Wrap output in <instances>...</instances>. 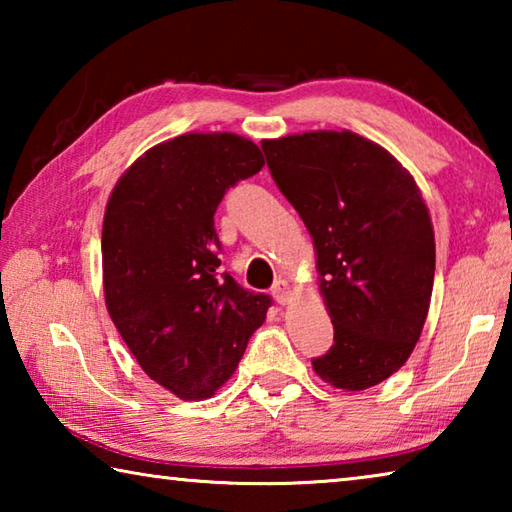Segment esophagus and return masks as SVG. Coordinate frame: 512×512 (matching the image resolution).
Masks as SVG:
<instances>
[{
	"instance_id": "esophagus-1",
	"label": "esophagus",
	"mask_w": 512,
	"mask_h": 512,
	"mask_svg": "<svg viewBox=\"0 0 512 512\" xmlns=\"http://www.w3.org/2000/svg\"><path fill=\"white\" fill-rule=\"evenodd\" d=\"M273 298H275L277 302H280V305H289L291 298H293V293H291L289 282H284V280H277V282L273 284Z\"/></svg>"
}]
</instances>
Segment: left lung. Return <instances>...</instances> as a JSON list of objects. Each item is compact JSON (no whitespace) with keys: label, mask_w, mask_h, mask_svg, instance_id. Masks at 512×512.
<instances>
[{"label":"left lung","mask_w":512,"mask_h":512,"mask_svg":"<svg viewBox=\"0 0 512 512\" xmlns=\"http://www.w3.org/2000/svg\"><path fill=\"white\" fill-rule=\"evenodd\" d=\"M275 185L305 221L334 345L316 375L366 391L400 370L429 314L436 241L409 171L352 131L264 140Z\"/></svg>","instance_id":"1"}]
</instances>
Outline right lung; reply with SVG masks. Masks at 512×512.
Masks as SVG:
<instances>
[{
    "instance_id": "1",
    "label": "right lung",
    "mask_w": 512,
    "mask_h": 512,
    "mask_svg": "<svg viewBox=\"0 0 512 512\" xmlns=\"http://www.w3.org/2000/svg\"><path fill=\"white\" fill-rule=\"evenodd\" d=\"M264 155L235 133L155 144L117 180L101 232L103 296L142 370L180 400L232 377L271 298L219 273L214 212Z\"/></svg>"
}]
</instances>
